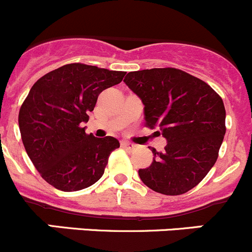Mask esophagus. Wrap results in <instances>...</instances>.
I'll use <instances>...</instances> for the list:
<instances>
[{"label": "esophagus", "instance_id": "1", "mask_svg": "<svg viewBox=\"0 0 252 252\" xmlns=\"http://www.w3.org/2000/svg\"><path fill=\"white\" fill-rule=\"evenodd\" d=\"M121 146H122V147H125V148H128V150H132V148L135 147V146H133L132 143L127 142V141H122Z\"/></svg>", "mask_w": 252, "mask_h": 252}]
</instances>
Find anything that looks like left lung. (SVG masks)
I'll list each match as a JSON object with an SVG mask.
<instances>
[{
	"label": "left lung",
	"instance_id": "1",
	"mask_svg": "<svg viewBox=\"0 0 252 252\" xmlns=\"http://www.w3.org/2000/svg\"><path fill=\"white\" fill-rule=\"evenodd\" d=\"M124 81L145 105L146 127H158L167 140L163 152L152 148L153 162L138 171L141 181L164 195L187 193L218 159L226 131L222 99L205 81L176 68L131 71Z\"/></svg>",
	"mask_w": 252,
	"mask_h": 252
}]
</instances>
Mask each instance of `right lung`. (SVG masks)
I'll list each match as a JSON object with an SVG mask.
<instances>
[{
	"label": "right lung",
	"mask_w": 252,
	"mask_h": 252,
	"mask_svg": "<svg viewBox=\"0 0 252 252\" xmlns=\"http://www.w3.org/2000/svg\"><path fill=\"white\" fill-rule=\"evenodd\" d=\"M126 71L83 63L65 64L38 79L18 114L21 137L40 177L54 188L76 191L102 177L115 137L85 133L84 122L105 89L120 84Z\"/></svg>",
	"instance_id": "right-lung-1"
}]
</instances>
